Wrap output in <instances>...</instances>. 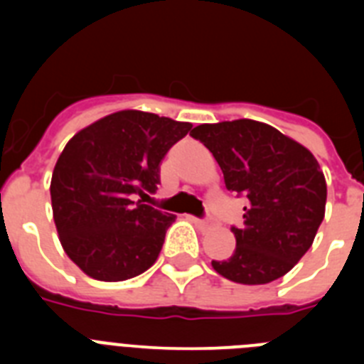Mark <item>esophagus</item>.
Here are the masks:
<instances>
[{
	"label": "esophagus",
	"mask_w": 364,
	"mask_h": 364,
	"mask_svg": "<svg viewBox=\"0 0 364 364\" xmlns=\"http://www.w3.org/2000/svg\"><path fill=\"white\" fill-rule=\"evenodd\" d=\"M191 218V222L193 224H197L198 228H211V220H202V218H197V217H189Z\"/></svg>",
	"instance_id": "obj_1"
}]
</instances>
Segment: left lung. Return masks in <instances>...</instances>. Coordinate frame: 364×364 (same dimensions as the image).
Segmentation results:
<instances>
[{
  "label": "left lung",
  "mask_w": 364,
  "mask_h": 364,
  "mask_svg": "<svg viewBox=\"0 0 364 364\" xmlns=\"http://www.w3.org/2000/svg\"><path fill=\"white\" fill-rule=\"evenodd\" d=\"M213 153L230 191L247 198L237 247L215 272L239 284L282 277L310 250L324 218L326 180L314 154L257 120L202 124L191 131Z\"/></svg>",
  "instance_id": "1"
}]
</instances>
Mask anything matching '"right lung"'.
<instances>
[{"instance_id":"right-lung-1","label":"right lung","mask_w":364,"mask_h":364,"mask_svg":"<svg viewBox=\"0 0 364 364\" xmlns=\"http://www.w3.org/2000/svg\"><path fill=\"white\" fill-rule=\"evenodd\" d=\"M193 125L125 109L70 138L50 180L60 242L96 281L133 279L156 262L175 215L134 202L160 184V162Z\"/></svg>"}]
</instances>
